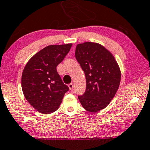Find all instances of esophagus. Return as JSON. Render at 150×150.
<instances>
[{
  "instance_id": "esophagus-1",
  "label": "esophagus",
  "mask_w": 150,
  "mask_h": 150,
  "mask_svg": "<svg viewBox=\"0 0 150 150\" xmlns=\"http://www.w3.org/2000/svg\"><path fill=\"white\" fill-rule=\"evenodd\" d=\"M68 87H69L70 90H72V89H73V88H74V83H69V85H68Z\"/></svg>"
}]
</instances>
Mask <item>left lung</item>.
<instances>
[{"label": "left lung", "instance_id": "obj_1", "mask_svg": "<svg viewBox=\"0 0 150 150\" xmlns=\"http://www.w3.org/2000/svg\"><path fill=\"white\" fill-rule=\"evenodd\" d=\"M75 56L83 70L86 90L79 96L82 106L96 112L110 103L119 88L121 71L113 55L103 46L86 42L76 46Z\"/></svg>", "mask_w": 150, "mask_h": 150}]
</instances>
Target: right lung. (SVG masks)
I'll return each mask as SVG.
<instances>
[{
  "mask_svg": "<svg viewBox=\"0 0 150 150\" xmlns=\"http://www.w3.org/2000/svg\"><path fill=\"white\" fill-rule=\"evenodd\" d=\"M72 44L49 45L31 58L24 67L21 88L24 97L33 108L43 114L55 112L69 90L56 67L69 53Z\"/></svg>",
  "mask_w": 150,
  "mask_h": 150,
  "instance_id": "add662e5",
  "label": "right lung"
}]
</instances>
